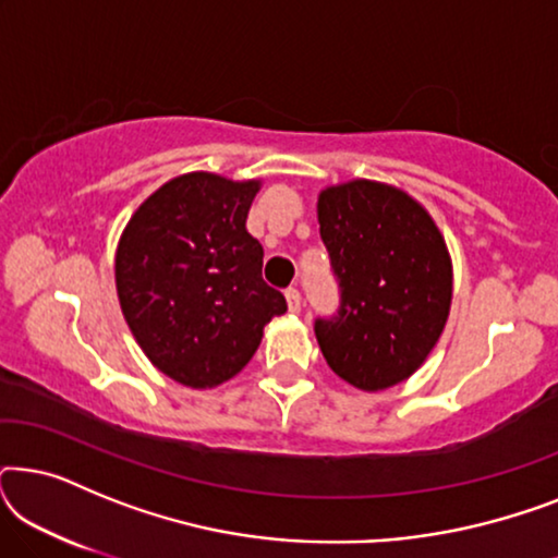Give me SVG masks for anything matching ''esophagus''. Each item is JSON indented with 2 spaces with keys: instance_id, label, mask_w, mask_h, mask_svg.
<instances>
[{
  "instance_id": "1",
  "label": "esophagus",
  "mask_w": 558,
  "mask_h": 558,
  "mask_svg": "<svg viewBox=\"0 0 558 558\" xmlns=\"http://www.w3.org/2000/svg\"><path fill=\"white\" fill-rule=\"evenodd\" d=\"M284 296H287V307H289V312H292V315H296V312L302 310V296H300V292H296L294 287H289L287 292H284Z\"/></svg>"
}]
</instances>
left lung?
Masks as SVG:
<instances>
[{
	"label": "left lung",
	"mask_w": 558,
	"mask_h": 558,
	"mask_svg": "<svg viewBox=\"0 0 558 558\" xmlns=\"http://www.w3.org/2000/svg\"><path fill=\"white\" fill-rule=\"evenodd\" d=\"M319 235L340 281V312L317 319L325 361L361 391L422 368L452 307V256L429 210L401 187L350 180L317 197Z\"/></svg>",
	"instance_id": "obj_1"
}]
</instances>
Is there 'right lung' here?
I'll return each instance as SVG.
<instances>
[{
    "instance_id": "1",
    "label": "right lung",
    "mask_w": 558,
    "mask_h": 558,
    "mask_svg": "<svg viewBox=\"0 0 558 558\" xmlns=\"http://www.w3.org/2000/svg\"><path fill=\"white\" fill-rule=\"evenodd\" d=\"M262 180L178 174L121 233L113 274L129 330L159 373L216 388L243 371L264 325L287 312L262 279L264 248L246 231Z\"/></svg>"
}]
</instances>
